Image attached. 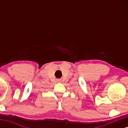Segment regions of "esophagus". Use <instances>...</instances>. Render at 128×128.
Returning <instances> with one entry per match:
<instances>
[{
	"mask_svg": "<svg viewBox=\"0 0 128 128\" xmlns=\"http://www.w3.org/2000/svg\"><path fill=\"white\" fill-rule=\"evenodd\" d=\"M56 81L58 82H60L61 81V79H57V80H56Z\"/></svg>",
	"mask_w": 128,
	"mask_h": 128,
	"instance_id": "1",
	"label": "esophagus"
}]
</instances>
